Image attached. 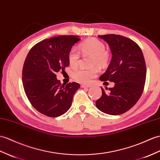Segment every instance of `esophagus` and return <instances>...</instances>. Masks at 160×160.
<instances>
[{
    "label": "esophagus",
    "instance_id": "obj_1",
    "mask_svg": "<svg viewBox=\"0 0 160 160\" xmlns=\"http://www.w3.org/2000/svg\"><path fill=\"white\" fill-rule=\"evenodd\" d=\"M91 87L90 84H81V87L82 88H88V87Z\"/></svg>",
    "mask_w": 160,
    "mask_h": 160
}]
</instances>
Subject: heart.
<instances>
[{
    "label": "heart",
    "mask_w": 160,
    "mask_h": 160,
    "mask_svg": "<svg viewBox=\"0 0 160 160\" xmlns=\"http://www.w3.org/2000/svg\"><path fill=\"white\" fill-rule=\"evenodd\" d=\"M80 49L83 56H90L92 57L91 65L103 68L109 63L110 54L106 50V46L101 41L95 38H89L80 45ZM80 54L75 48H72L68 53V61L69 65L76 68L78 65ZM98 69H78L73 73V78L80 83H88L92 78L98 76Z\"/></svg>",
    "instance_id": "heart-1"
}]
</instances>
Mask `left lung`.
I'll list each match as a JSON object with an SVG mask.
<instances>
[{"label": "left lung", "instance_id": "8db88e82", "mask_svg": "<svg viewBox=\"0 0 160 160\" xmlns=\"http://www.w3.org/2000/svg\"><path fill=\"white\" fill-rule=\"evenodd\" d=\"M98 37L107 42L112 52L108 68L99 79L113 82L114 86L106 87L108 91L101 87L102 95L95 104L106 114H123L136 104L144 90L147 69L142 52L138 44L125 37L114 34Z\"/></svg>", "mask_w": 160, "mask_h": 160}]
</instances>
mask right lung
<instances>
[{"label": "right lung", "mask_w": 160, "mask_h": 160, "mask_svg": "<svg viewBox=\"0 0 160 160\" xmlns=\"http://www.w3.org/2000/svg\"><path fill=\"white\" fill-rule=\"evenodd\" d=\"M79 36L59 35L44 39L27 54L22 69V83L30 103L46 116L57 117L71 107L77 82L61 84L56 73L69 65L68 53Z\"/></svg>", "instance_id": "1"}]
</instances>
